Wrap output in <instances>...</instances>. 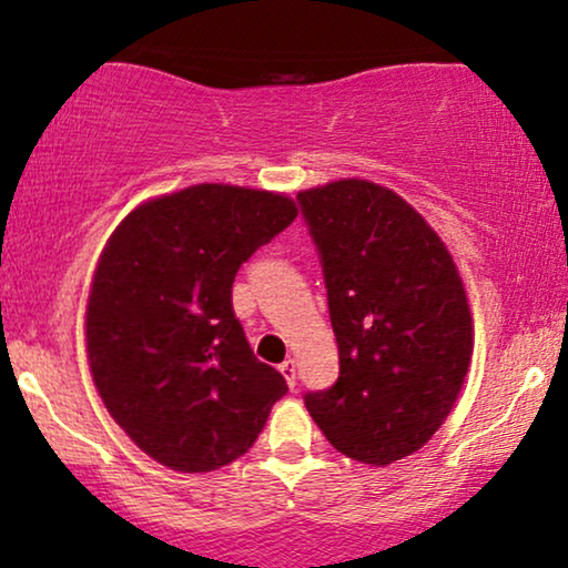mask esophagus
I'll list each match as a JSON object with an SVG mask.
<instances>
[{"label":"esophagus","mask_w":568,"mask_h":568,"mask_svg":"<svg viewBox=\"0 0 568 568\" xmlns=\"http://www.w3.org/2000/svg\"><path fill=\"white\" fill-rule=\"evenodd\" d=\"M280 372H283L288 387H296V362H293V358H285V362L280 364Z\"/></svg>","instance_id":"esophagus-1"}]
</instances>
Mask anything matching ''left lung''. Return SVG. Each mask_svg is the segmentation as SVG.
Here are the masks:
<instances>
[{"instance_id": "obj_1", "label": "left lung", "mask_w": 568, "mask_h": 568, "mask_svg": "<svg viewBox=\"0 0 568 568\" xmlns=\"http://www.w3.org/2000/svg\"><path fill=\"white\" fill-rule=\"evenodd\" d=\"M325 275L341 375L304 404L333 448L385 466L419 450L456 404L471 314L445 243L398 193L335 181L298 193Z\"/></svg>"}]
</instances>
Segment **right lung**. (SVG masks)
<instances>
[{
  "label": "right lung",
  "instance_id": "obj_1",
  "mask_svg": "<svg viewBox=\"0 0 568 568\" xmlns=\"http://www.w3.org/2000/svg\"><path fill=\"white\" fill-rule=\"evenodd\" d=\"M296 214L280 193L201 183L135 206L106 241L85 306L91 375L154 462L175 471L235 462L288 393L235 320L233 280Z\"/></svg>",
  "mask_w": 568,
  "mask_h": 568
}]
</instances>
